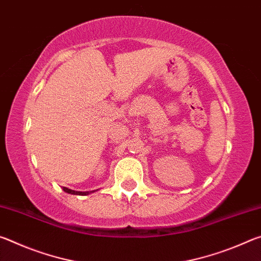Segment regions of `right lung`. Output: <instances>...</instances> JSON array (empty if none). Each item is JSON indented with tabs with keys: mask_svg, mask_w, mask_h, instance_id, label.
Here are the masks:
<instances>
[{
	"mask_svg": "<svg viewBox=\"0 0 261 261\" xmlns=\"http://www.w3.org/2000/svg\"><path fill=\"white\" fill-rule=\"evenodd\" d=\"M63 191H65L67 193H71V194H77V196H86V194H90L92 191L90 192H79V191H73V190H70L68 188L63 187Z\"/></svg>",
	"mask_w": 261,
	"mask_h": 261,
	"instance_id": "add662e5",
	"label": "right lung"
}]
</instances>
